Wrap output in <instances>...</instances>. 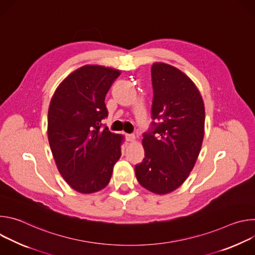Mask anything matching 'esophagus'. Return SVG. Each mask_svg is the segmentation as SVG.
Instances as JSON below:
<instances>
[{
    "label": "esophagus",
    "mask_w": 255,
    "mask_h": 255,
    "mask_svg": "<svg viewBox=\"0 0 255 255\" xmlns=\"http://www.w3.org/2000/svg\"><path fill=\"white\" fill-rule=\"evenodd\" d=\"M126 140L130 141V142H134L135 141V135H133V134H126Z\"/></svg>",
    "instance_id": "obj_1"
}]
</instances>
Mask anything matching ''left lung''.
I'll list each match as a JSON object with an SVG mask.
<instances>
[{
	"mask_svg": "<svg viewBox=\"0 0 255 255\" xmlns=\"http://www.w3.org/2000/svg\"><path fill=\"white\" fill-rule=\"evenodd\" d=\"M151 130L143 134L145 157L135 166L138 183L166 195L184 184L201 151L205 106L194 82L178 68L154 62Z\"/></svg>",
	"mask_w": 255,
	"mask_h": 255,
	"instance_id": "8db88e82",
	"label": "left lung"
}]
</instances>
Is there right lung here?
<instances>
[{
    "mask_svg": "<svg viewBox=\"0 0 255 255\" xmlns=\"http://www.w3.org/2000/svg\"><path fill=\"white\" fill-rule=\"evenodd\" d=\"M120 74L103 65H84L59 84L49 104L47 135L53 158L69 187L81 194L106 188L121 156L124 136L100 129L108 116L105 97Z\"/></svg>",
    "mask_w": 255,
    "mask_h": 255,
    "instance_id": "1",
    "label": "right lung"
}]
</instances>
